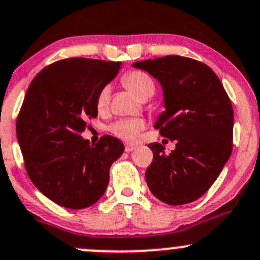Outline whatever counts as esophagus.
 <instances>
[{
  "mask_svg": "<svg viewBox=\"0 0 260 260\" xmlns=\"http://www.w3.org/2000/svg\"><path fill=\"white\" fill-rule=\"evenodd\" d=\"M136 148H137V146H136V144H129V143L125 144V147H124L125 152H132V151H135Z\"/></svg>",
  "mask_w": 260,
  "mask_h": 260,
  "instance_id": "34e87169",
  "label": "esophagus"
}]
</instances>
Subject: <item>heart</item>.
Returning <instances> with one entry per match:
<instances>
[{
    "label": "heart",
    "instance_id": "1",
    "mask_svg": "<svg viewBox=\"0 0 260 260\" xmlns=\"http://www.w3.org/2000/svg\"><path fill=\"white\" fill-rule=\"evenodd\" d=\"M122 82L127 88L135 92L141 100H147L154 94L155 83L148 73L141 70H132L124 73ZM111 102V87L105 86L98 92L95 105L100 111H105ZM146 127V122L141 118H122L113 122L108 127L109 132L125 141H135L139 132Z\"/></svg>",
    "mask_w": 260,
    "mask_h": 260
}]
</instances>
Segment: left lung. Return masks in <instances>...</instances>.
<instances>
[{
  "label": "left lung",
  "instance_id": "obj_1",
  "mask_svg": "<svg viewBox=\"0 0 260 260\" xmlns=\"http://www.w3.org/2000/svg\"><path fill=\"white\" fill-rule=\"evenodd\" d=\"M162 84L166 111L154 128L177 141L169 154L149 144L153 160L146 180L153 196L171 206L201 198L212 187L233 149L234 113L212 68L188 57L171 56L133 63Z\"/></svg>",
  "mask_w": 260,
  "mask_h": 260
}]
</instances>
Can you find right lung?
Segmentation results:
<instances>
[{"label":"right lung","mask_w":260,"mask_h":260,"mask_svg":"<svg viewBox=\"0 0 260 260\" xmlns=\"http://www.w3.org/2000/svg\"><path fill=\"white\" fill-rule=\"evenodd\" d=\"M121 62L66 58L37 73L24 95L16 133L24 168L37 189L71 209L94 204L108 185L109 168L124 151L119 139L82 138L97 117L98 92L118 73Z\"/></svg>","instance_id":"1"}]
</instances>
